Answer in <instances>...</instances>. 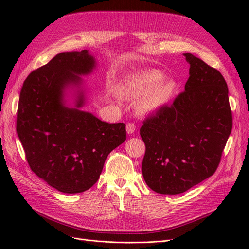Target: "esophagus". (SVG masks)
Returning <instances> with one entry per match:
<instances>
[{
	"label": "esophagus",
	"mask_w": 249,
	"mask_h": 249,
	"mask_svg": "<svg viewBox=\"0 0 249 249\" xmlns=\"http://www.w3.org/2000/svg\"><path fill=\"white\" fill-rule=\"evenodd\" d=\"M135 131H136V125H135L133 123H130V124H126L127 134H133Z\"/></svg>",
	"instance_id": "obj_1"
}]
</instances>
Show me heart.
<instances>
[{"label":"heart","mask_w":249,"mask_h":249,"mask_svg":"<svg viewBox=\"0 0 249 249\" xmlns=\"http://www.w3.org/2000/svg\"><path fill=\"white\" fill-rule=\"evenodd\" d=\"M159 71H142L131 74L124 82V87L132 96H141L138 104L143 112H154L166 105L173 95L176 84L173 81H162Z\"/></svg>","instance_id":"heart-1"}]
</instances>
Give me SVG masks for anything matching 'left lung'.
Listing matches in <instances>:
<instances>
[{
	"label": "left lung",
	"mask_w": 249,
	"mask_h": 249,
	"mask_svg": "<svg viewBox=\"0 0 249 249\" xmlns=\"http://www.w3.org/2000/svg\"><path fill=\"white\" fill-rule=\"evenodd\" d=\"M184 56L190 64L185 91L140 127L145 143L142 175L160 194L183 193L213 176L232 127L222 74L192 54Z\"/></svg>",
	"instance_id": "left-lung-1"
}]
</instances>
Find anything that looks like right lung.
Returning <instances> with one entry per match:
<instances>
[{"instance_id": "1", "label": "right lung", "mask_w": 249, "mask_h": 249, "mask_svg": "<svg viewBox=\"0 0 249 249\" xmlns=\"http://www.w3.org/2000/svg\"><path fill=\"white\" fill-rule=\"evenodd\" d=\"M94 58L87 50L60 53L33 71L21 87L17 132L31 170L63 193H81L100 178L105 161L126 139L125 124H108L91 113L63 104L69 85L92 71Z\"/></svg>"}]
</instances>
